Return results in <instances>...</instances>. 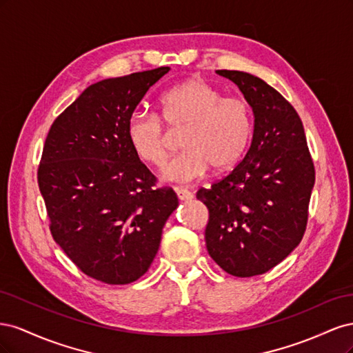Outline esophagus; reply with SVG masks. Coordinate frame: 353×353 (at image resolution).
Listing matches in <instances>:
<instances>
[{
  "mask_svg": "<svg viewBox=\"0 0 353 353\" xmlns=\"http://www.w3.org/2000/svg\"><path fill=\"white\" fill-rule=\"evenodd\" d=\"M175 193H176V196H178L179 200H190V199H193V194H191L187 188H183V187H181V188L176 187V188H175Z\"/></svg>",
  "mask_w": 353,
  "mask_h": 353,
  "instance_id": "1",
  "label": "esophagus"
}]
</instances>
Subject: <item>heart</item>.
I'll return each mask as SVG.
<instances>
[{
  "mask_svg": "<svg viewBox=\"0 0 353 353\" xmlns=\"http://www.w3.org/2000/svg\"><path fill=\"white\" fill-rule=\"evenodd\" d=\"M160 116L135 110L126 121V138L143 163L162 168L169 153L165 125L185 128L181 152L163 172L166 181L190 183L210 168L230 172L248 153L254 132L250 101L223 92L201 78H191L166 90L159 99Z\"/></svg>",
  "mask_w": 353,
  "mask_h": 353,
  "instance_id": "b5f03b06",
  "label": "heart"
}]
</instances>
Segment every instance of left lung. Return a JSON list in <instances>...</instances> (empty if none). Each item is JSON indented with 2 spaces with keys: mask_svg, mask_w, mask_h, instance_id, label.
<instances>
[{
  "mask_svg": "<svg viewBox=\"0 0 353 353\" xmlns=\"http://www.w3.org/2000/svg\"><path fill=\"white\" fill-rule=\"evenodd\" d=\"M253 105L254 132L241 162L197 199L206 205L210 258L234 275H261L287 258L306 231L315 168L301 117L250 73L216 70Z\"/></svg>",
  "mask_w": 353,
  "mask_h": 353,
  "instance_id": "left-lung-1",
  "label": "left lung"
}]
</instances>
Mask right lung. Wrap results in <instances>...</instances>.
I'll return each instance as SVG.
<instances>
[{
	"label": "right lung",
	"mask_w": 353,
	"mask_h": 353,
	"mask_svg": "<svg viewBox=\"0 0 353 353\" xmlns=\"http://www.w3.org/2000/svg\"><path fill=\"white\" fill-rule=\"evenodd\" d=\"M168 66L92 83L52 122L38 166L50 231L91 279L130 284L159 250L176 206L135 156L126 121Z\"/></svg>",
	"instance_id": "1"
}]
</instances>
